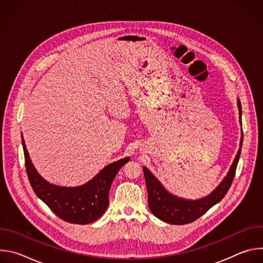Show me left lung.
Instances as JSON below:
<instances>
[{
  "label": "left lung",
  "instance_id": "1",
  "mask_svg": "<svg viewBox=\"0 0 263 263\" xmlns=\"http://www.w3.org/2000/svg\"><path fill=\"white\" fill-rule=\"evenodd\" d=\"M237 105L241 123V105L239 100H237ZM242 138L243 135H241L240 147L227 176L223 178L220 184L210 195L199 200H186L172 195L164 189L158 179L145 166H143L142 168L147 190V204L149 210L159 219L172 224L190 223L205 214L212 206L221 201L230 189L241 152Z\"/></svg>",
  "mask_w": 263,
  "mask_h": 263
}]
</instances>
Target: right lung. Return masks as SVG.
<instances>
[{
    "label": "right lung",
    "instance_id": "1",
    "mask_svg": "<svg viewBox=\"0 0 263 263\" xmlns=\"http://www.w3.org/2000/svg\"><path fill=\"white\" fill-rule=\"evenodd\" d=\"M28 179L36 196L61 219L86 224L103 215L109 205V191L120 168L130 158L126 157L106 165L87 183L77 187L57 186L46 181L34 167L22 134Z\"/></svg>",
    "mask_w": 263,
    "mask_h": 263
}]
</instances>
